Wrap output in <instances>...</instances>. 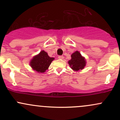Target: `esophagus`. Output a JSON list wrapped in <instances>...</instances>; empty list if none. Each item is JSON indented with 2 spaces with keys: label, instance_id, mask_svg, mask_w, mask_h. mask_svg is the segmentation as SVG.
Listing matches in <instances>:
<instances>
[{
  "label": "esophagus",
  "instance_id": "1",
  "mask_svg": "<svg viewBox=\"0 0 120 120\" xmlns=\"http://www.w3.org/2000/svg\"><path fill=\"white\" fill-rule=\"evenodd\" d=\"M58 58L59 59H64V56H58Z\"/></svg>",
  "mask_w": 120,
  "mask_h": 120
}]
</instances>
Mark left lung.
<instances>
[{"instance_id": "8db88e82", "label": "left lung", "mask_w": 120, "mask_h": 120, "mask_svg": "<svg viewBox=\"0 0 120 120\" xmlns=\"http://www.w3.org/2000/svg\"><path fill=\"white\" fill-rule=\"evenodd\" d=\"M68 63L71 69L74 71H78L83 69L86 65V60L81 55L80 52L76 51L71 55V59Z\"/></svg>"}]
</instances>
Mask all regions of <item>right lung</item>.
Listing matches in <instances>:
<instances>
[{
	"instance_id": "right-lung-1",
	"label": "right lung",
	"mask_w": 120,
	"mask_h": 120,
	"mask_svg": "<svg viewBox=\"0 0 120 120\" xmlns=\"http://www.w3.org/2000/svg\"><path fill=\"white\" fill-rule=\"evenodd\" d=\"M54 59V57H49L46 52L42 50L31 59L30 65L33 71L39 73H43L49 69Z\"/></svg>"
}]
</instances>
